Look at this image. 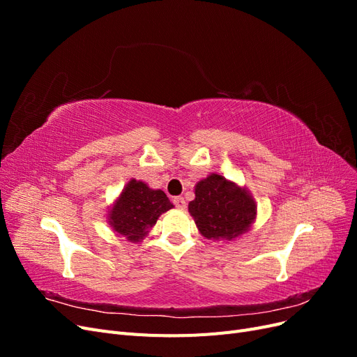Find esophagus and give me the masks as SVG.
Returning <instances> with one entry per match:
<instances>
[{
	"label": "esophagus",
	"instance_id": "1",
	"mask_svg": "<svg viewBox=\"0 0 357 357\" xmlns=\"http://www.w3.org/2000/svg\"><path fill=\"white\" fill-rule=\"evenodd\" d=\"M172 202H174L176 207L180 208V210H185L186 208V201H185V198H183V197H176L174 199H172Z\"/></svg>",
	"mask_w": 357,
	"mask_h": 357
}]
</instances>
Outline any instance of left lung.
Masks as SVG:
<instances>
[{"label":"left lung","instance_id":"1","mask_svg":"<svg viewBox=\"0 0 357 357\" xmlns=\"http://www.w3.org/2000/svg\"><path fill=\"white\" fill-rule=\"evenodd\" d=\"M189 213L208 240H231L250 228L256 205L244 189L219 174H211L197 185Z\"/></svg>","mask_w":357,"mask_h":357}]
</instances>
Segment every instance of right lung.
I'll use <instances>...</instances> for the list:
<instances>
[{"mask_svg":"<svg viewBox=\"0 0 357 357\" xmlns=\"http://www.w3.org/2000/svg\"><path fill=\"white\" fill-rule=\"evenodd\" d=\"M172 208V204L162 190H152L143 181L131 180L110 211L113 229L137 243L156 223L158 218Z\"/></svg>","mask_w":357,"mask_h":357,"instance_id":"obj_1","label":"right lung"}]
</instances>
